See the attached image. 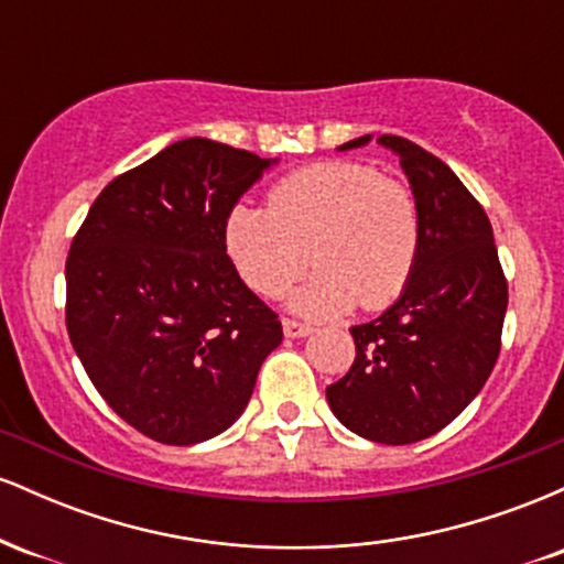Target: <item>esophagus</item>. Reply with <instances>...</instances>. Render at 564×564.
I'll list each match as a JSON object with an SVG mask.
<instances>
[{"label":"esophagus","instance_id":"1","mask_svg":"<svg viewBox=\"0 0 564 564\" xmlns=\"http://www.w3.org/2000/svg\"><path fill=\"white\" fill-rule=\"evenodd\" d=\"M283 334H286L289 339H300V336L313 334V328H310L307 323H300L294 318H283Z\"/></svg>","mask_w":564,"mask_h":564}]
</instances>
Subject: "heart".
Here are the masks:
<instances>
[{"instance_id": "obj_1", "label": "heart", "mask_w": 564, "mask_h": 564, "mask_svg": "<svg viewBox=\"0 0 564 564\" xmlns=\"http://www.w3.org/2000/svg\"><path fill=\"white\" fill-rule=\"evenodd\" d=\"M223 238L238 275L268 300L302 275L310 257L318 270L289 307L334 318L355 304L379 310L398 300L422 249V212L403 180L360 161H321L278 180L268 209L232 206Z\"/></svg>"}]
</instances>
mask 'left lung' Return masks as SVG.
Segmentation results:
<instances>
[{"instance_id":"left-lung-1","label":"left lung","mask_w":564,"mask_h":564,"mask_svg":"<svg viewBox=\"0 0 564 564\" xmlns=\"http://www.w3.org/2000/svg\"><path fill=\"white\" fill-rule=\"evenodd\" d=\"M379 142L398 153L419 200L422 249L400 300L349 328L355 364L326 398L355 435L408 445L448 426L482 390L501 349L509 291L490 219L451 166L398 134Z\"/></svg>"}]
</instances>
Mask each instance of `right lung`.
I'll return each mask as SVG.
<instances>
[{
  "instance_id": "obj_1",
  "label": "right lung",
  "mask_w": 564,
  "mask_h": 564,
  "mask_svg": "<svg viewBox=\"0 0 564 564\" xmlns=\"http://www.w3.org/2000/svg\"><path fill=\"white\" fill-rule=\"evenodd\" d=\"M270 164L206 138L172 142L102 187L70 243V345L102 400L156 443L228 430L281 345V321L223 238Z\"/></svg>"
}]
</instances>
